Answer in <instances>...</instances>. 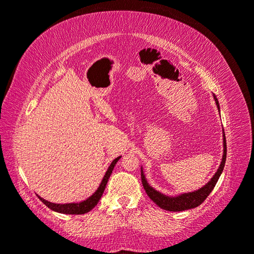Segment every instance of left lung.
<instances>
[{
  "mask_svg": "<svg viewBox=\"0 0 254 254\" xmlns=\"http://www.w3.org/2000/svg\"><path fill=\"white\" fill-rule=\"evenodd\" d=\"M213 99L218 108V111L220 112L219 102H218L217 96L214 94H213ZM222 146H224V153H222L221 162L219 165V168H218L216 171V174L213 175L212 178L210 179L204 186H202L201 189L194 190V192L183 193L179 195H175V196H169V195H166L161 192H159V190L153 189V187L147 183L145 175H144L143 168H140V178H142V184L146 194L149 195V197L154 202L155 204L159 205L161 209L167 210V211H184V210L196 208V206L200 205L202 202L208 197V195L212 192L213 187L216 186L218 179H219L222 170H224L225 162H226V154H227L224 129H222Z\"/></svg>",
  "mask_w": 254,
  "mask_h": 254,
  "instance_id": "1",
  "label": "left lung"
}]
</instances>
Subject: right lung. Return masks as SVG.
<instances>
[{
    "instance_id": "right-lung-1",
    "label": "right lung",
    "mask_w": 254,
    "mask_h": 254,
    "mask_svg": "<svg viewBox=\"0 0 254 254\" xmlns=\"http://www.w3.org/2000/svg\"><path fill=\"white\" fill-rule=\"evenodd\" d=\"M122 158V157H118L116 158L114 161L111 162V165L109 166L107 173H105L104 177L102 179V182H101L100 186L97 187V190H95L94 193H93L91 196L87 197L86 200L84 201H80V202H73V203H53V202H50L48 200H44V198L40 197V200L44 203L48 208H50L51 210H53V211L56 212H59V213H65V214H84L88 211H91V210L94 208V206L99 203L101 196H102V194L105 190V186H107V183L109 181V178H110L111 174H112V170H114V168L116 166V163L118 162V160Z\"/></svg>"
}]
</instances>
